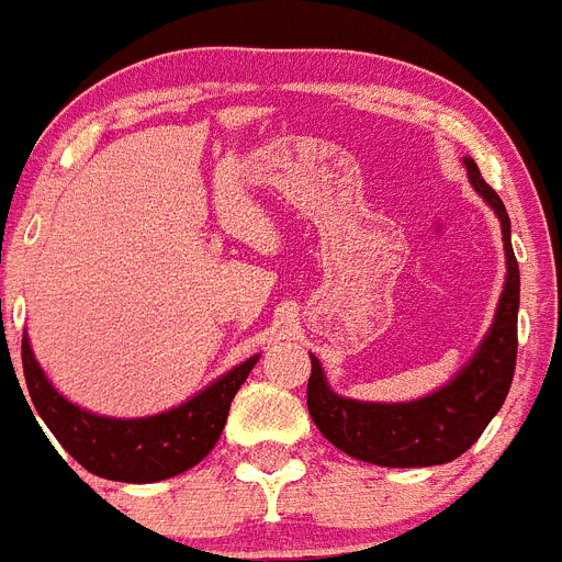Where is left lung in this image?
Returning <instances> with one entry per match:
<instances>
[{
  "label": "left lung",
  "mask_w": 562,
  "mask_h": 562,
  "mask_svg": "<svg viewBox=\"0 0 562 562\" xmlns=\"http://www.w3.org/2000/svg\"><path fill=\"white\" fill-rule=\"evenodd\" d=\"M474 191L494 209L506 248V285L497 314L460 374L428 397L412 403H360L328 389L317 357H311L308 412L323 437L348 457L389 469H423L451 463L477 442L485 426L512 389L517 362V308H520V268L512 248V223L506 205L480 177L477 162L465 157Z\"/></svg>",
  "instance_id": "8db88e82"
}]
</instances>
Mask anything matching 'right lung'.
<instances>
[{
  "mask_svg": "<svg viewBox=\"0 0 562 562\" xmlns=\"http://www.w3.org/2000/svg\"><path fill=\"white\" fill-rule=\"evenodd\" d=\"M257 357H248L209 389L171 412L139 419H113L85 412L48 383L33 357L31 342L22 337V369L31 403L56 442L85 471L120 483H157L193 469L220 440L228 408L239 385L248 380Z\"/></svg>",
  "mask_w": 562,
  "mask_h": 562,
  "instance_id": "right-lung-1",
  "label": "right lung"
}]
</instances>
